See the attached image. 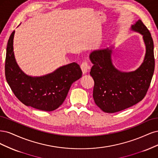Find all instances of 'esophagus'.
Wrapping results in <instances>:
<instances>
[{"label":"esophagus","instance_id":"esophagus-1","mask_svg":"<svg viewBox=\"0 0 158 158\" xmlns=\"http://www.w3.org/2000/svg\"><path fill=\"white\" fill-rule=\"evenodd\" d=\"M81 70H82L83 74H86V73H87L88 71L90 69V66L89 65L88 62L85 61V62H83L82 64H81Z\"/></svg>","mask_w":158,"mask_h":158}]
</instances>
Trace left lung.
<instances>
[{
    "label": "left lung",
    "mask_w": 158,
    "mask_h": 158,
    "mask_svg": "<svg viewBox=\"0 0 158 158\" xmlns=\"http://www.w3.org/2000/svg\"><path fill=\"white\" fill-rule=\"evenodd\" d=\"M131 29L142 35L146 46L143 62L135 71L123 72L115 68L112 47L94 50L89 56L93 64L90 72L94 81L93 98L106 113L118 112L139 102L146 96L154 74V42L149 30L140 19L132 25Z\"/></svg>",
    "instance_id": "left-lung-1"
}]
</instances>
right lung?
<instances>
[{
  "instance_id": "1",
  "label": "right lung",
  "mask_w": 158,
  "mask_h": 158,
  "mask_svg": "<svg viewBox=\"0 0 158 158\" xmlns=\"http://www.w3.org/2000/svg\"><path fill=\"white\" fill-rule=\"evenodd\" d=\"M14 33L15 31L10 36L6 47L7 83L15 96L25 106L46 111L55 110L64 102L72 83L82 76L79 65L73 62L40 77L29 76L22 72L15 59Z\"/></svg>"
}]
</instances>
